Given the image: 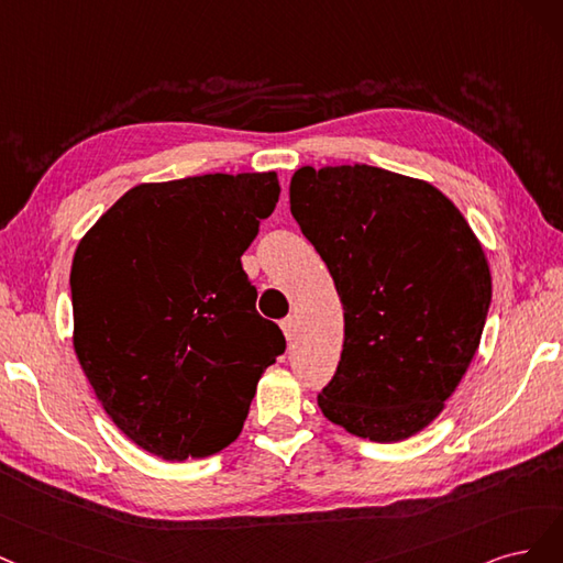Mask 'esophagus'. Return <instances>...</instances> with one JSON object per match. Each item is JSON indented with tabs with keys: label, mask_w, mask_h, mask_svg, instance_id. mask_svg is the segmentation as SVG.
<instances>
[{
	"label": "esophagus",
	"mask_w": 563,
	"mask_h": 563,
	"mask_svg": "<svg viewBox=\"0 0 563 563\" xmlns=\"http://www.w3.org/2000/svg\"><path fill=\"white\" fill-rule=\"evenodd\" d=\"M280 328H283V332H285V339L292 343V339H295V334H297V320H295V316H289V318H285L283 322H280Z\"/></svg>",
	"instance_id": "obj_1"
}]
</instances>
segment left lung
<instances>
[{
    "label": "left lung",
    "instance_id": "8db88e82",
    "mask_svg": "<svg viewBox=\"0 0 563 563\" xmlns=\"http://www.w3.org/2000/svg\"><path fill=\"white\" fill-rule=\"evenodd\" d=\"M289 210L343 303V351L318 407L357 438H411L477 353L492 303L479 241L442 191L374 166L299 168Z\"/></svg>",
    "mask_w": 563,
    "mask_h": 563
}]
</instances>
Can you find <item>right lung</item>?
<instances>
[{
  "label": "right lung",
  "instance_id": "add662e5",
  "mask_svg": "<svg viewBox=\"0 0 563 563\" xmlns=\"http://www.w3.org/2000/svg\"><path fill=\"white\" fill-rule=\"evenodd\" d=\"M278 196L276 173L137 185L75 252L81 369L117 428L154 456L206 459L231 444L285 351L241 264Z\"/></svg>",
  "mask_w": 563,
  "mask_h": 563
}]
</instances>
